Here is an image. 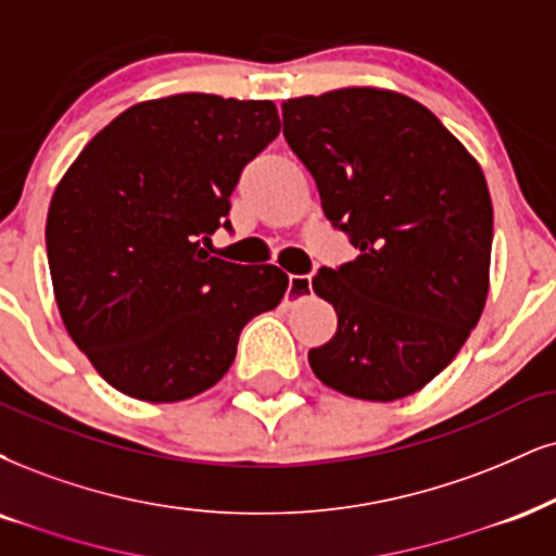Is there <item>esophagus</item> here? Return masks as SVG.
<instances>
[{
	"label": "esophagus",
	"instance_id": "obj_1",
	"mask_svg": "<svg viewBox=\"0 0 556 556\" xmlns=\"http://www.w3.org/2000/svg\"><path fill=\"white\" fill-rule=\"evenodd\" d=\"M312 293V276H291L289 291H286V304H296V301L306 299Z\"/></svg>",
	"mask_w": 556,
	"mask_h": 556
}]
</instances>
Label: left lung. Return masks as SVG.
Returning a JSON list of instances; mask_svg holds the SVG:
<instances>
[{"mask_svg": "<svg viewBox=\"0 0 556 556\" xmlns=\"http://www.w3.org/2000/svg\"><path fill=\"white\" fill-rule=\"evenodd\" d=\"M283 136L325 216L358 250L312 289L338 330L312 348L334 392L394 402L456 358L490 291L492 201L479 162L428 108L379 87L283 102Z\"/></svg>", "mask_w": 556, "mask_h": 556, "instance_id": "left-lung-1", "label": "left lung"}]
</instances>
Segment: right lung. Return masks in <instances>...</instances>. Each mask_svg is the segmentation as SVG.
I'll return each instance as SVG.
<instances>
[{"label":"right lung","mask_w":556,"mask_h":556,"mask_svg":"<svg viewBox=\"0 0 556 556\" xmlns=\"http://www.w3.org/2000/svg\"><path fill=\"white\" fill-rule=\"evenodd\" d=\"M276 102L205 92L143 100L81 149L53 190L46 250L68 338L102 379L143 402L205 392L242 327L289 276L203 244L229 229L239 173L276 139Z\"/></svg>","instance_id":"1"}]
</instances>
